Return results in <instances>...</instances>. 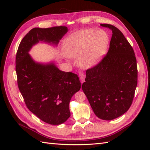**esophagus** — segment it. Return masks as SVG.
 Masks as SVG:
<instances>
[{"label":"esophagus","mask_w":150,"mask_h":150,"mask_svg":"<svg viewBox=\"0 0 150 150\" xmlns=\"http://www.w3.org/2000/svg\"><path fill=\"white\" fill-rule=\"evenodd\" d=\"M79 78H80L81 84H82L84 82V79H85L84 73L80 72V73H79Z\"/></svg>","instance_id":"esophagus-1"}]
</instances>
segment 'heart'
I'll use <instances>...</instances> for the list:
<instances>
[{
	"label": "heart",
	"instance_id": "b5f03b06",
	"mask_svg": "<svg viewBox=\"0 0 150 150\" xmlns=\"http://www.w3.org/2000/svg\"><path fill=\"white\" fill-rule=\"evenodd\" d=\"M109 37L103 30H84L67 37L63 42L66 56L78 58L81 68L89 69L98 64L109 45Z\"/></svg>",
	"mask_w": 150,
	"mask_h": 150
}]
</instances>
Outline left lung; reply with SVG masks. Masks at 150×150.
Listing matches in <instances>:
<instances>
[{
  "instance_id": "left-lung-1",
  "label": "left lung",
  "mask_w": 150,
  "mask_h": 150,
  "mask_svg": "<svg viewBox=\"0 0 150 150\" xmlns=\"http://www.w3.org/2000/svg\"><path fill=\"white\" fill-rule=\"evenodd\" d=\"M100 26L112 30L110 48L97 66L87 69L82 89L96 116L111 120L131 106L137 85V67L134 51L123 33L113 25Z\"/></svg>"
}]
</instances>
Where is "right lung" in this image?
<instances>
[{
    "label": "right lung",
    "mask_w": 150,
    "mask_h": 150,
    "mask_svg": "<svg viewBox=\"0 0 150 150\" xmlns=\"http://www.w3.org/2000/svg\"><path fill=\"white\" fill-rule=\"evenodd\" d=\"M68 31L66 26L33 28L21 40L16 55L18 86L26 106L52 125L65 122L70 117L69 102L80 90L81 82L77 74L61 71L54 61L36 62L29 52L39 42L57 46Z\"/></svg>",
    "instance_id": "1"
}]
</instances>
